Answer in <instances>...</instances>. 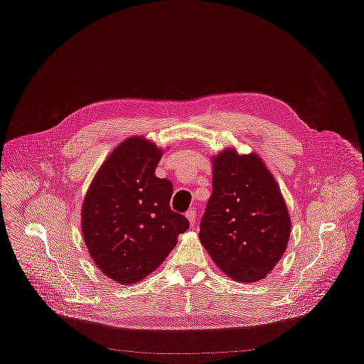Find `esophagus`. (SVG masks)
<instances>
[{
	"mask_svg": "<svg viewBox=\"0 0 364 364\" xmlns=\"http://www.w3.org/2000/svg\"><path fill=\"white\" fill-rule=\"evenodd\" d=\"M186 215H187L190 224L194 225V224H196V210H194V208H190V210L186 213Z\"/></svg>",
	"mask_w": 364,
	"mask_h": 364,
	"instance_id": "obj_1",
	"label": "esophagus"
}]
</instances>
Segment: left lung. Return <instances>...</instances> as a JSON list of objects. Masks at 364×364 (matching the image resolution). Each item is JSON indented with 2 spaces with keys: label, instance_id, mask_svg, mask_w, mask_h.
I'll list each match as a JSON object with an SVG mask.
<instances>
[{
  "label": "left lung",
  "instance_id": "1",
  "mask_svg": "<svg viewBox=\"0 0 364 364\" xmlns=\"http://www.w3.org/2000/svg\"><path fill=\"white\" fill-rule=\"evenodd\" d=\"M290 228L279 186L259 156L224 150L213 160L198 235L223 273L240 283L264 279L286 252Z\"/></svg>",
  "mask_w": 364,
  "mask_h": 364
}]
</instances>
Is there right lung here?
I'll list each match as a JSON object with an SVG mask.
<instances>
[{"instance_id":"add662e5","label":"right lung","mask_w":364,"mask_h":364,"mask_svg":"<svg viewBox=\"0 0 364 364\" xmlns=\"http://www.w3.org/2000/svg\"><path fill=\"white\" fill-rule=\"evenodd\" d=\"M161 151L141 137L121 143L104 161L82 203V237L111 280L133 284L154 272L188 220L170 207L173 184L156 176Z\"/></svg>"}]
</instances>
